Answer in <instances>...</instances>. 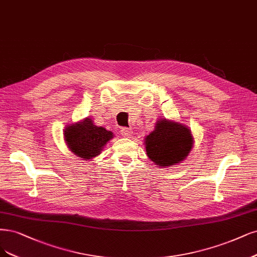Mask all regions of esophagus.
<instances>
[{"label":"esophagus","instance_id":"esophagus-1","mask_svg":"<svg viewBox=\"0 0 257 257\" xmlns=\"http://www.w3.org/2000/svg\"><path fill=\"white\" fill-rule=\"evenodd\" d=\"M120 132H121V135L123 137H126V138H130L132 136V134H133L132 128H127V127H123Z\"/></svg>","mask_w":257,"mask_h":257}]
</instances>
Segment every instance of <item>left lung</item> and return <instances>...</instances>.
Listing matches in <instances>:
<instances>
[{"instance_id": "obj_1", "label": "left lung", "mask_w": 257, "mask_h": 257, "mask_svg": "<svg viewBox=\"0 0 257 257\" xmlns=\"http://www.w3.org/2000/svg\"><path fill=\"white\" fill-rule=\"evenodd\" d=\"M193 136L188 126L169 119H159L154 131L145 138L148 157L158 168H168L187 158L193 147Z\"/></svg>"}]
</instances>
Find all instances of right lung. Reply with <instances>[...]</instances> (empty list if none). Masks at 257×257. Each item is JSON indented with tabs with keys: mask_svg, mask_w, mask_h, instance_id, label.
I'll list each match as a JSON object with an SVG mask.
<instances>
[{
	"mask_svg": "<svg viewBox=\"0 0 257 257\" xmlns=\"http://www.w3.org/2000/svg\"><path fill=\"white\" fill-rule=\"evenodd\" d=\"M113 138V133L96 126L91 118L69 124L64 130L66 145L75 156L89 161L101 154L103 148Z\"/></svg>",
	"mask_w": 257,
	"mask_h": 257,
	"instance_id": "right-lung-1",
	"label": "right lung"
}]
</instances>
